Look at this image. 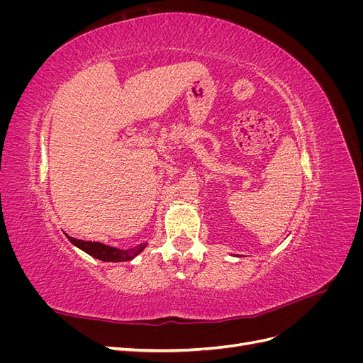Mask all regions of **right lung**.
Here are the masks:
<instances>
[{
	"label": "right lung",
	"mask_w": 363,
	"mask_h": 363,
	"mask_svg": "<svg viewBox=\"0 0 363 363\" xmlns=\"http://www.w3.org/2000/svg\"><path fill=\"white\" fill-rule=\"evenodd\" d=\"M67 238L71 240V244L75 247H79L83 250L87 255L100 259L103 262H127L136 257L139 252L145 248V244H142L139 247L130 248V250H119L115 247H108L101 242H92V240H82V239H75L67 235Z\"/></svg>",
	"instance_id": "add662e5"
}]
</instances>
